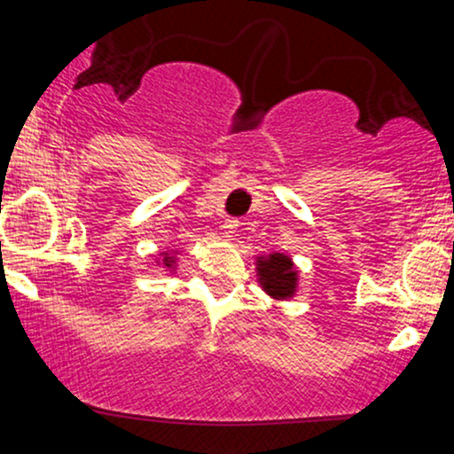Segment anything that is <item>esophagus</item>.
<instances>
[{
    "label": "esophagus",
    "instance_id": "esophagus-1",
    "mask_svg": "<svg viewBox=\"0 0 454 454\" xmlns=\"http://www.w3.org/2000/svg\"><path fill=\"white\" fill-rule=\"evenodd\" d=\"M237 228H239L237 217H228V220H223V223H222V231H223V234H226V237H234Z\"/></svg>",
    "mask_w": 454,
    "mask_h": 454
}]
</instances>
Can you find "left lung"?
<instances>
[{"mask_svg": "<svg viewBox=\"0 0 454 454\" xmlns=\"http://www.w3.org/2000/svg\"><path fill=\"white\" fill-rule=\"evenodd\" d=\"M258 279L264 293L273 299H288L296 288V270L293 260L284 254H270L269 258L258 260Z\"/></svg>", "mask_w": 454, "mask_h": 454, "instance_id": "obj_1", "label": "left lung"}]
</instances>
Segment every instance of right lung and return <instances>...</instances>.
Wrapping results in <instances>:
<instances>
[{"label":"right lung","mask_w":454,"mask_h":454,"mask_svg":"<svg viewBox=\"0 0 454 454\" xmlns=\"http://www.w3.org/2000/svg\"><path fill=\"white\" fill-rule=\"evenodd\" d=\"M164 264H166V267H168V269L173 267V258H170L168 254H166V256H164Z\"/></svg>","instance_id":"add662e5"}]
</instances>
